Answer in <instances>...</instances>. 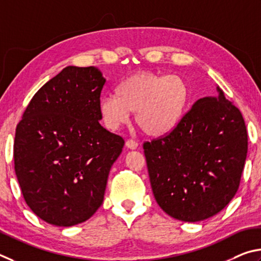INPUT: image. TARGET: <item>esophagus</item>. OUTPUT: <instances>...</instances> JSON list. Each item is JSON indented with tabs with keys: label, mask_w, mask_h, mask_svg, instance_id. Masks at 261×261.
I'll return each mask as SVG.
<instances>
[{
	"label": "esophagus",
	"mask_w": 261,
	"mask_h": 261,
	"mask_svg": "<svg viewBox=\"0 0 261 261\" xmlns=\"http://www.w3.org/2000/svg\"><path fill=\"white\" fill-rule=\"evenodd\" d=\"M138 142H136V141H134V140H127L126 141V147L128 148V149H130V150H135L136 148H138Z\"/></svg>",
	"instance_id": "obj_1"
}]
</instances>
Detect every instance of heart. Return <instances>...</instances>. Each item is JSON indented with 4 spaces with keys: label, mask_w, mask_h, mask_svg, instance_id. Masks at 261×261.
<instances>
[{
    "label": "heart",
    "mask_w": 261,
    "mask_h": 261,
    "mask_svg": "<svg viewBox=\"0 0 261 261\" xmlns=\"http://www.w3.org/2000/svg\"><path fill=\"white\" fill-rule=\"evenodd\" d=\"M191 89L184 76L143 71L126 77L116 95L103 96L98 111L105 127L117 130L135 112V122L145 135L163 138L184 119Z\"/></svg>",
    "instance_id": "obj_1"
}]
</instances>
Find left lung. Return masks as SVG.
Masks as SVG:
<instances>
[{"label": "left lung", "instance_id": "left-lung-1", "mask_svg": "<svg viewBox=\"0 0 261 261\" xmlns=\"http://www.w3.org/2000/svg\"><path fill=\"white\" fill-rule=\"evenodd\" d=\"M196 100L174 130L143 144L156 202L168 216L197 222L216 216L239 189L248 152L242 113L217 87Z\"/></svg>", "mask_w": 261, "mask_h": 261}]
</instances>
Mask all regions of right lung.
Wrapping results in <instances>:
<instances>
[{
    "mask_svg": "<svg viewBox=\"0 0 261 261\" xmlns=\"http://www.w3.org/2000/svg\"><path fill=\"white\" fill-rule=\"evenodd\" d=\"M104 84L97 67L63 68L33 96L16 128L13 158L22 196L50 225H77L103 203L125 144L99 123Z\"/></svg>",
    "mask_w": 261,
    "mask_h": 261,
    "instance_id": "right-lung-1",
    "label": "right lung"
}]
</instances>
